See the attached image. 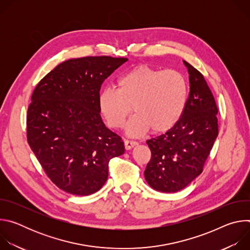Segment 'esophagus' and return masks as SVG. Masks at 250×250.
I'll return each instance as SVG.
<instances>
[{
  "label": "esophagus",
  "instance_id": "esophagus-1",
  "mask_svg": "<svg viewBox=\"0 0 250 250\" xmlns=\"http://www.w3.org/2000/svg\"><path fill=\"white\" fill-rule=\"evenodd\" d=\"M136 145H137V142H136V141H133V140H127V139H125V149H126V150L131 149V148H132V147H134Z\"/></svg>",
  "mask_w": 250,
  "mask_h": 250
}]
</instances>
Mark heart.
Instances as JSON below:
<instances>
[{"instance_id":"b5f03b06","label":"heart","mask_w":250,"mask_h":250,"mask_svg":"<svg viewBox=\"0 0 250 250\" xmlns=\"http://www.w3.org/2000/svg\"><path fill=\"white\" fill-rule=\"evenodd\" d=\"M188 99V83L179 71L161 70L141 64L132 67L117 81V91L100 93V112L111 128L123 127L131 113L134 116L125 125L128 136L144 135L149 129L162 133L180 120Z\"/></svg>"}]
</instances>
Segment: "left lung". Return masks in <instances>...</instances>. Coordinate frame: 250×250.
Instances as JSON below:
<instances>
[{
    "label": "left lung",
    "mask_w": 250,
    "mask_h": 250,
    "mask_svg": "<svg viewBox=\"0 0 250 250\" xmlns=\"http://www.w3.org/2000/svg\"><path fill=\"white\" fill-rule=\"evenodd\" d=\"M183 63L190 82L185 110L171 129L146 141L151 159L146 180L163 193L180 191L196 179L219 134L215 98L199 71L185 60Z\"/></svg>",
    "instance_id": "8db88e82"
}]
</instances>
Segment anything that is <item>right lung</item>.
<instances>
[{
    "mask_svg": "<svg viewBox=\"0 0 250 250\" xmlns=\"http://www.w3.org/2000/svg\"><path fill=\"white\" fill-rule=\"evenodd\" d=\"M127 58L94 56L64 61L35 87L26 116L27 142L49 179L77 196L99 191L109 161L125 152L122 138L102 121L103 82Z\"/></svg>",
    "mask_w": 250,
    "mask_h": 250,
    "instance_id": "add662e5",
    "label": "right lung"
}]
</instances>
